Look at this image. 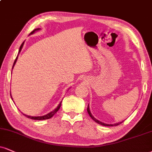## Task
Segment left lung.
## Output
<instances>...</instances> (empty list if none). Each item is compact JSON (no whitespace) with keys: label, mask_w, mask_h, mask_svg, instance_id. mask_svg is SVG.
I'll list each match as a JSON object with an SVG mask.
<instances>
[{"label":"left lung","mask_w":152,"mask_h":152,"mask_svg":"<svg viewBox=\"0 0 152 152\" xmlns=\"http://www.w3.org/2000/svg\"><path fill=\"white\" fill-rule=\"evenodd\" d=\"M87 111H88V113L89 116H90L91 118L93 119V120H94V121L96 122V123L99 124V125H103V126H107V127H111V126H117V125H120V124H121L122 122H124V120H123V121H122V122H117V123H115V124H106V123H104V122H102L101 121H100V120H97L96 118H95L94 117V115H93L92 113H91V110H90V107H89V104H88V107H87Z\"/></svg>","instance_id":"left-lung-1"}]
</instances>
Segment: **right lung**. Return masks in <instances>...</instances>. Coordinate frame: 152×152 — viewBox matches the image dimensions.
Segmentation results:
<instances>
[{"instance_id":"right-lung-1","label":"right lung","mask_w":152,"mask_h":152,"mask_svg":"<svg viewBox=\"0 0 152 152\" xmlns=\"http://www.w3.org/2000/svg\"><path fill=\"white\" fill-rule=\"evenodd\" d=\"M40 30H41V29H40V28L35 29V30H34L33 31H32V32H31V33H30V34H29V35H31V34H33L35 33L36 32H37V31H39ZM24 43H25V41H24L22 43L21 46H20V47L19 52H18V54L17 57H16L15 60L14 64H13V66H12V69H13L14 66L15 65V63H16V61H17V60H18V56H19L20 52H21L22 49H23V45H24ZM69 89H68V90H67V91H69ZM10 96H11V94H10ZM11 98H12V96H11ZM61 102H62V100H61V102H60L59 104H58V105H57V107H56L55 109L53 110H52V111H51L50 113H47V115H42V116H30V115H27L23 114V113H23V115H25V117H27V118H30V119H32V120H47V119H50L51 118H52V117H53V115H54L55 114V113H56V112H57V111L58 110H59L60 107H61Z\"/></svg>"}]
</instances>
